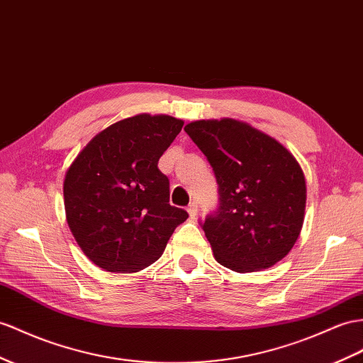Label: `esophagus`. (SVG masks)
<instances>
[{
	"instance_id": "34e87169",
	"label": "esophagus",
	"mask_w": 363,
	"mask_h": 363,
	"mask_svg": "<svg viewBox=\"0 0 363 363\" xmlns=\"http://www.w3.org/2000/svg\"><path fill=\"white\" fill-rule=\"evenodd\" d=\"M187 211H189L190 218H196V215H198V203L196 202H191L190 206L187 207Z\"/></svg>"
}]
</instances>
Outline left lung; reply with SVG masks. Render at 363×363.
<instances>
[{
    "label": "left lung",
    "mask_w": 363,
    "mask_h": 363,
    "mask_svg": "<svg viewBox=\"0 0 363 363\" xmlns=\"http://www.w3.org/2000/svg\"><path fill=\"white\" fill-rule=\"evenodd\" d=\"M184 130L219 185V207L201 224L215 259L238 273L273 267L302 230L306 187L299 162L276 139L236 119L194 121Z\"/></svg>",
    "instance_id": "obj_1"
}]
</instances>
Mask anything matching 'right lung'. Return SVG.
<instances>
[{
    "mask_svg": "<svg viewBox=\"0 0 363 363\" xmlns=\"http://www.w3.org/2000/svg\"><path fill=\"white\" fill-rule=\"evenodd\" d=\"M184 121L136 115L102 130L82 148L64 179L72 235L93 264L136 273L161 257L189 213L170 206L169 178L157 161Z\"/></svg>",
    "mask_w": 363,
    "mask_h": 363,
    "instance_id": "right-lung-1",
    "label": "right lung"
}]
</instances>
